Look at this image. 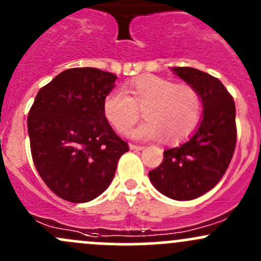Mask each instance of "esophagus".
Wrapping results in <instances>:
<instances>
[{"instance_id": "esophagus-1", "label": "esophagus", "mask_w": 261, "mask_h": 261, "mask_svg": "<svg viewBox=\"0 0 261 261\" xmlns=\"http://www.w3.org/2000/svg\"><path fill=\"white\" fill-rule=\"evenodd\" d=\"M130 149L131 150H136V151H141V150L145 149V146H140V145L130 144Z\"/></svg>"}]
</instances>
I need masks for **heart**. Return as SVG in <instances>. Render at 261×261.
<instances>
[{"label": "heart", "instance_id": "b5f03b06", "mask_svg": "<svg viewBox=\"0 0 261 261\" xmlns=\"http://www.w3.org/2000/svg\"><path fill=\"white\" fill-rule=\"evenodd\" d=\"M144 110L145 121L133 131V138L167 142L185 140L201 116V98L190 85L175 84L156 75H142L112 91L103 100V114L120 134H127Z\"/></svg>", "mask_w": 261, "mask_h": 261}]
</instances>
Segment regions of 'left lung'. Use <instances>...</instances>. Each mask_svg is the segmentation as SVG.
Segmentation results:
<instances>
[{"label": "left lung", "mask_w": 261, "mask_h": 261, "mask_svg": "<svg viewBox=\"0 0 261 261\" xmlns=\"http://www.w3.org/2000/svg\"><path fill=\"white\" fill-rule=\"evenodd\" d=\"M171 71L199 92L204 114L195 134L164 151L163 163L149 177L159 193L186 201L211 190L226 171L237 145V112L232 96L219 79L193 67Z\"/></svg>", "instance_id": "left-lung-1"}]
</instances>
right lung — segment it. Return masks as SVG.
<instances>
[{"label":"right lung","mask_w":261,"mask_h":261,"mask_svg":"<svg viewBox=\"0 0 261 261\" xmlns=\"http://www.w3.org/2000/svg\"><path fill=\"white\" fill-rule=\"evenodd\" d=\"M117 76L94 67L62 71L38 91L27 119L34 164L46 185L70 202H87L114 179L128 146L103 114Z\"/></svg>","instance_id":"obj_1"}]
</instances>
